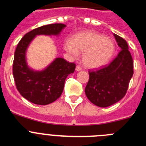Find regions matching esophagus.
Listing matches in <instances>:
<instances>
[{"label":"esophagus","instance_id":"1","mask_svg":"<svg viewBox=\"0 0 146 146\" xmlns=\"http://www.w3.org/2000/svg\"><path fill=\"white\" fill-rule=\"evenodd\" d=\"M81 70H82V68H81L80 66H76V71H77V72H79V71Z\"/></svg>","mask_w":146,"mask_h":146}]
</instances>
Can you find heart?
Instances as JSON below:
<instances>
[{
  "mask_svg": "<svg viewBox=\"0 0 146 146\" xmlns=\"http://www.w3.org/2000/svg\"><path fill=\"white\" fill-rule=\"evenodd\" d=\"M64 47L68 53L75 58L79 52H83L82 63L91 69L99 68L108 64L115 50L113 40L92 31L74 35L72 41H66Z\"/></svg>",
  "mask_w": 146,
  "mask_h": 146,
  "instance_id": "heart-1",
  "label": "heart"
}]
</instances>
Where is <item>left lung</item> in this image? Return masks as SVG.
Listing matches in <instances>:
<instances>
[{"mask_svg": "<svg viewBox=\"0 0 146 146\" xmlns=\"http://www.w3.org/2000/svg\"><path fill=\"white\" fill-rule=\"evenodd\" d=\"M113 35L121 50L109 65L89 71V80L85 89L88 99L100 108L113 105L125 96L134 73L133 60L127 42Z\"/></svg>", "mask_w": 146, "mask_h": 146, "instance_id": "1", "label": "left lung"}]
</instances>
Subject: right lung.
Returning <instances> with one entry per match:
<instances>
[{"label": "right lung", "instance_id": "right-lung-1", "mask_svg": "<svg viewBox=\"0 0 146 146\" xmlns=\"http://www.w3.org/2000/svg\"><path fill=\"white\" fill-rule=\"evenodd\" d=\"M66 25L55 23L32 30L18 43L13 62V75L18 91L31 102L46 105L61 95L65 80L74 73L76 65L62 58H56L42 71H35L28 66L26 51L31 42L38 35L58 36Z\"/></svg>", "mask_w": 146, "mask_h": 146}]
</instances>
